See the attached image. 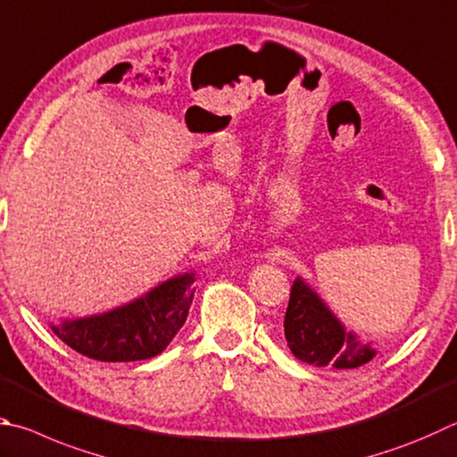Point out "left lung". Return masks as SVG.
<instances>
[{
  "label": "left lung",
  "mask_w": 457,
  "mask_h": 457,
  "mask_svg": "<svg viewBox=\"0 0 457 457\" xmlns=\"http://www.w3.org/2000/svg\"><path fill=\"white\" fill-rule=\"evenodd\" d=\"M284 331L292 353L312 366L353 370L376 358L371 344H363L352 331H345L302 278H295L292 286Z\"/></svg>",
  "instance_id": "obj_1"
}]
</instances>
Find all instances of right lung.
Listing matches in <instances>:
<instances>
[{
  "label": "right lung",
  "mask_w": 457,
  "mask_h": 457,
  "mask_svg": "<svg viewBox=\"0 0 457 457\" xmlns=\"http://www.w3.org/2000/svg\"><path fill=\"white\" fill-rule=\"evenodd\" d=\"M195 273H181L137 300L89 318L63 320L54 334L97 361H137L162 353L187 320Z\"/></svg>",
  "instance_id": "right-lung-1"
}]
</instances>
